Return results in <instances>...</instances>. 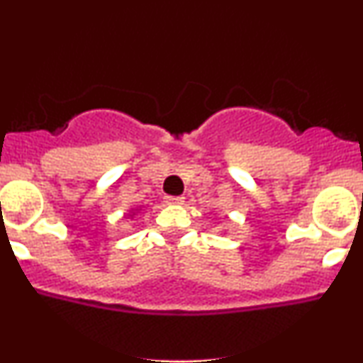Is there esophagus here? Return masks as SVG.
<instances>
[{"instance_id":"obj_1","label":"esophagus","mask_w":363,"mask_h":363,"mask_svg":"<svg viewBox=\"0 0 363 363\" xmlns=\"http://www.w3.org/2000/svg\"><path fill=\"white\" fill-rule=\"evenodd\" d=\"M184 199V196H165V203L167 205H182Z\"/></svg>"}]
</instances>
